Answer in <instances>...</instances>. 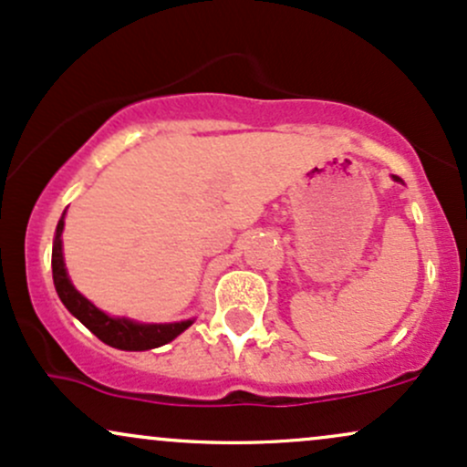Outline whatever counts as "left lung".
I'll return each instance as SVG.
<instances>
[{"label": "left lung", "mask_w": 467, "mask_h": 467, "mask_svg": "<svg viewBox=\"0 0 467 467\" xmlns=\"http://www.w3.org/2000/svg\"><path fill=\"white\" fill-rule=\"evenodd\" d=\"M394 179H397V177H394Z\"/></svg>", "instance_id": "left-lung-1"}]
</instances>
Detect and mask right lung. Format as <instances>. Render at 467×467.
<instances>
[{"mask_svg": "<svg viewBox=\"0 0 467 467\" xmlns=\"http://www.w3.org/2000/svg\"><path fill=\"white\" fill-rule=\"evenodd\" d=\"M61 230H64V217L59 219L53 242L55 290H57L61 304L70 310V315H75L97 339L109 343L117 350H150V348H159L163 343L172 341L192 324V321H179V324H135L130 319H115V317H109L106 312L95 308L86 296H81L75 290L68 275H66L64 254H61Z\"/></svg>", "mask_w": 467, "mask_h": 467, "instance_id": "obj_1", "label": "right lung"}]
</instances>
